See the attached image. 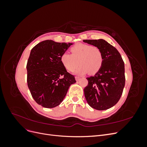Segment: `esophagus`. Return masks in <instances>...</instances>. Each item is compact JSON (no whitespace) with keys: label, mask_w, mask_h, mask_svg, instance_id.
<instances>
[{"label":"esophagus","mask_w":147,"mask_h":147,"mask_svg":"<svg viewBox=\"0 0 147 147\" xmlns=\"http://www.w3.org/2000/svg\"><path fill=\"white\" fill-rule=\"evenodd\" d=\"M80 78L79 77H75V80H77V82L79 80Z\"/></svg>","instance_id":"1"}]
</instances>
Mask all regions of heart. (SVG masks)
Here are the masks:
<instances>
[{"label":"heart","instance_id":"heart-1","mask_svg":"<svg viewBox=\"0 0 147 147\" xmlns=\"http://www.w3.org/2000/svg\"><path fill=\"white\" fill-rule=\"evenodd\" d=\"M72 54L64 52L61 56V61L64 67L72 72L80 64L76 70L77 74H96L101 68L103 55L100 49L96 46L78 43L70 48Z\"/></svg>","mask_w":147,"mask_h":147}]
</instances>
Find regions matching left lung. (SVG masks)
<instances>
[{
  "mask_svg": "<svg viewBox=\"0 0 147 147\" xmlns=\"http://www.w3.org/2000/svg\"><path fill=\"white\" fill-rule=\"evenodd\" d=\"M99 47L103 55V63L94 76L86 78L88 85L84 94L92 108L104 110L112 107L119 101L125 85L124 63L118 51L103 39L83 40Z\"/></svg>",
  "mask_w": 147,
  "mask_h": 147,
  "instance_id": "obj_1",
  "label": "left lung"
}]
</instances>
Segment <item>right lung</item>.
<instances>
[{
	"label": "right lung",
	"mask_w": 147,
	"mask_h": 147,
	"mask_svg": "<svg viewBox=\"0 0 147 147\" xmlns=\"http://www.w3.org/2000/svg\"><path fill=\"white\" fill-rule=\"evenodd\" d=\"M72 45L47 40L31 50L26 65L28 86L33 99L43 107L59 105L76 82L61 61V55Z\"/></svg>",
	"instance_id": "add662e5"
}]
</instances>
